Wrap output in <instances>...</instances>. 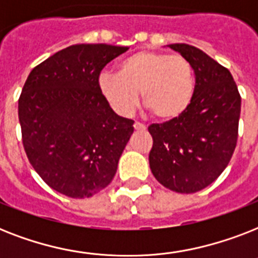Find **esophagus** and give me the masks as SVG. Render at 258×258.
<instances>
[{"label":"esophagus","instance_id":"obj_1","mask_svg":"<svg viewBox=\"0 0 258 258\" xmlns=\"http://www.w3.org/2000/svg\"><path fill=\"white\" fill-rule=\"evenodd\" d=\"M134 128L137 130V131H145L146 125L139 123V121H135V123H134Z\"/></svg>","mask_w":258,"mask_h":258}]
</instances>
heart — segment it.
<instances>
[{
  "instance_id": "heart-1",
  "label": "heart",
  "mask_w": 258,
  "mask_h": 258,
  "mask_svg": "<svg viewBox=\"0 0 258 258\" xmlns=\"http://www.w3.org/2000/svg\"><path fill=\"white\" fill-rule=\"evenodd\" d=\"M99 91L116 112L128 115L142 93L154 117L172 120L183 115L196 92V72L188 58L158 50H139L119 64L117 74L103 72Z\"/></svg>"
}]
</instances>
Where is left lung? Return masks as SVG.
I'll use <instances>...</instances> for the list:
<instances>
[{
    "label": "left lung",
    "mask_w": 258,
    "mask_h": 258,
    "mask_svg": "<svg viewBox=\"0 0 258 258\" xmlns=\"http://www.w3.org/2000/svg\"><path fill=\"white\" fill-rule=\"evenodd\" d=\"M169 46L194 67L196 92L183 115L149 127L150 169L165 187L190 194L213 183L232 159L241 96L228 68L205 52L187 44Z\"/></svg>",
    "instance_id": "left-lung-1"
}]
</instances>
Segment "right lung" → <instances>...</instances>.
I'll return each instance as SVG.
<instances>
[{
    "instance_id": "1",
    "label": "right lung",
    "mask_w": 258,
    "mask_h": 258,
    "mask_svg": "<svg viewBox=\"0 0 258 258\" xmlns=\"http://www.w3.org/2000/svg\"><path fill=\"white\" fill-rule=\"evenodd\" d=\"M127 46L78 44L34 67L18 99L22 145L49 187L88 198L107 187L134 133L99 91L101 70Z\"/></svg>"
}]
</instances>
